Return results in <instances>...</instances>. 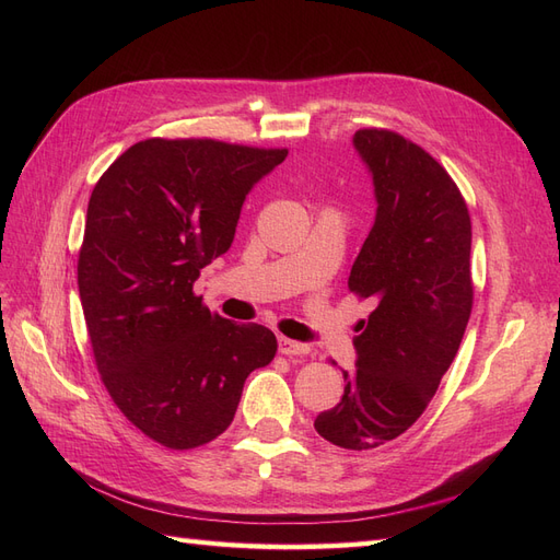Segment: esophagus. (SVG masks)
I'll list each match as a JSON object with an SVG mask.
<instances>
[{"instance_id": "34e87169", "label": "esophagus", "mask_w": 560, "mask_h": 560, "mask_svg": "<svg viewBox=\"0 0 560 560\" xmlns=\"http://www.w3.org/2000/svg\"><path fill=\"white\" fill-rule=\"evenodd\" d=\"M278 348H280L282 354H287V358H296V354H308L311 352V346L292 341V338H284V336L278 338Z\"/></svg>"}]
</instances>
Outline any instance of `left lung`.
I'll return each mask as SVG.
<instances>
[{
	"label": "left lung",
	"instance_id": "1",
	"mask_svg": "<svg viewBox=\"0 0 560 560\" xmlns=\"http://www.w3.org/2000/svg\"><path fill=\"white\" fill-rule=\"evenodd\" d=\"M352 147L374 184L376 217L348 287L374 301L352 338L354 369L334 409L315 418L327 442L366 451L409 430L434 397L471 313V222L455 182L428 151L389 130Z\"/></svg>",
	"mask_w": 560,
	"mask_h": 560
}]
</instances>
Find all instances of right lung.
I'll return each mask as SVG.
<instances>
[{"mask_svg": "<svg viewBox=\"0 0 560 560\" xmlns=\"http://www.w3.org/2000/svg\"><path fill=\"white\" fill-rule=\"evenodd\" d=\"M287 149L144 140L89 200L79 296L95 364L118 409L154 442L196 448L222 434L276 334L210 313L200 268L229 252L243 202Z\"/></svg>", "mask_w": 560, "mask_h": 560, "instance_id": "obj_1", "label": "right lung"}]
</instances>
